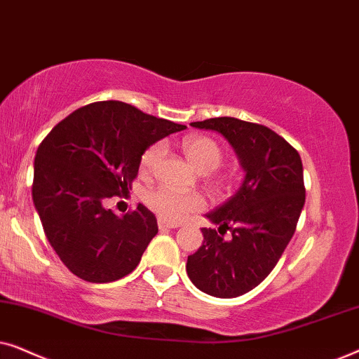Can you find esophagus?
Listing matches in <instances>:
<instances>
[{"instance_id":"esophagus-1","label":"esophagus","mask_w":359,"mask_h":359,"mask_svg":"<svg viewBox=\"0 0 359 359\" xmlns=\"http://www.w3.org/2000/svg\"><path fill=\"white\" fill-rule=\"evenodd\" d=\"M158 227H160V229H178L180 224L166 222V220H163V219H158Z\"/></svg>"}]
</instances>
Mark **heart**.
<instances>
[{"instance_id": "b5f03b06", "label": "heart", "mask_w": 359, "mask_h": 359, "mask_svg": "<svg viewBox=\"0 0 359 359\" xmlns=\"http://www.w3.org/2000/svg\"><path fill=\"white\" fill-rule=\"evenodd\" d=\"M181 147L191 163L203 173L219 168V165L222 163V147L208 135H188ZM163 154L165 145L161 142L150 145L142 155L140 170L144 173L154 171ZM144 201L156 215H160L163 220H170V222H180L186 215L203 209L204 205V201L198 193H180L165 184L155 186L147 191Z\"/></svg>"}]
</instances>
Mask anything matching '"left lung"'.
<instances>
[{
	"label": "left lung",
	"mask_w": 359,
	"mask_h": 359,
	"mask_svg": "<svg viewBox=\"0 0 359 359\" xmlns=\"http://www.w3.org/2000/svg\"><path fill=\"white\" fill-rule=\"evenodd\" d=\"M191 126L222 134L235 149L245 178L227 203L208 214L219 229H201L203 247L189 255L186 271L209 296L237 297L273 271L296 232L306 203L302 160L266 126L235 117ZM227 231L229 237L224 238Z\"/></svg>",
	"instance_id": "1"
}]
</instances>
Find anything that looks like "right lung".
<instances>
[{"label": "right lung", "instance_id": "1", "mask_svg": "<svg viewBox=\"0 0 359 359\" xmlns=\"http://www.w3.org/2000/svg\"><path fill=\"white\" fill-rule=\"evenodd\" d=\"M186 126L122 101L83 106L53 127L34 158L32 199L63 264L88 283H111L140 263L158 232L145 205L126 215L104 208L137 178L151 144Z\"/></svg>", "mask_w": 359, "mask_h": 359}]
</instances>
